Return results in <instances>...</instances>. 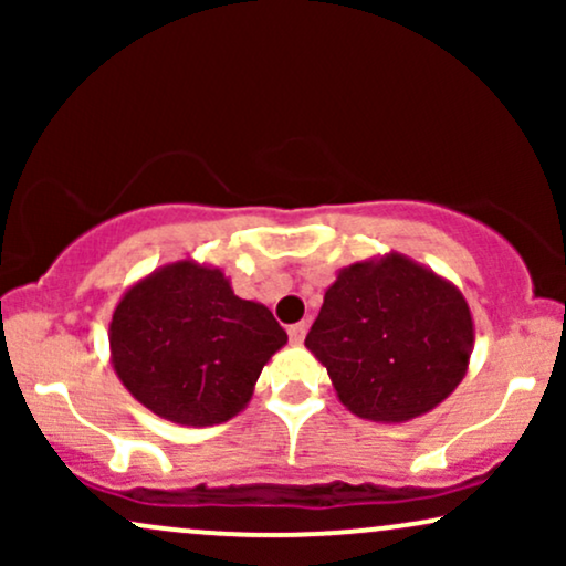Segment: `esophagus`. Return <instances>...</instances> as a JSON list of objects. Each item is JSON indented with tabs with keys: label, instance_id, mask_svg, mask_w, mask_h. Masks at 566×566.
Wrapping results in <instances>:
<instances>
[{
	"label": "esophagus",
	"instance_id": "1",
	"mask_svg": "<svg viewBox=\"0 0 566 566\" xmlns=\"http://www.w3.org/2000/svg\"><path fill=\"white\" fill-rule=\"evenodd\" d=\"M305 329H308V324H305V322L292 324V327L287 329V333H290V343H295V346H301L303 337H305Z\"/></svg>",
	"mask_w": 566,
	"mask_h": 566
}]
</instances>
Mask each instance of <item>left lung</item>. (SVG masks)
<instances>
[{
	"label": "left lung",
	"mask_w": 566,
	"mask_h": 566,
	"mask_svg": "<svg viewBox=\"0 0 566 566\" xmlns=\"http://www.w3.org/2000/svg\"><path fill=\"white\" fill-rule=\"evenodd\" d=\"M305 348L348 412L407 423L465 378L473 316L450 279L391 250L337 271Z\"/></svg>",
	"instance_id": "obj_1"
}]
</instances>
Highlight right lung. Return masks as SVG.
Instances as JSON below:
<instances>
[{"mask_svg":"<svg viewBox=\"0 0 566 566\" xmlns=\"http://www.w3.org/2000/svg\"><path fill=\"white\" fill-rule=\"evenodd\" d=\"M284 343L287 333L263 303L233 295L218 265L193 258L138 279L108 322L122 386L159 418L193 428L242 412Z\"/></svg>","mask_w":566,"mask_h":566,"instance_id":"1","label":"right lung"}]
</instances>
